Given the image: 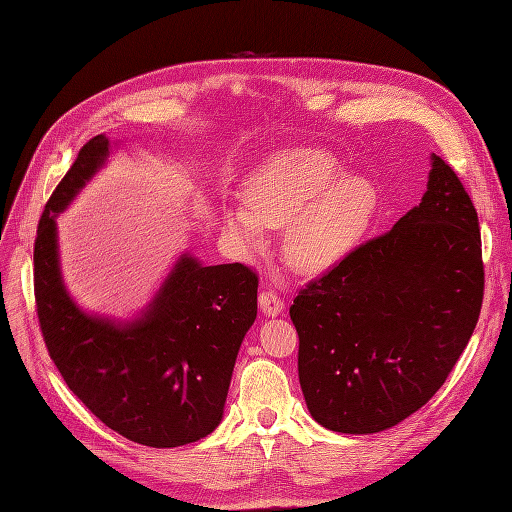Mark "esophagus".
<instances>
[{"instance_id":"obj_1","label":"esophagus","mask_w":512,"mask_h":512,"mask_svg":"<svg viewBox=\"0 0 512 512\" xmlns=\"http://www.w3.org/2000/svg\"><path fill=\"white\" fill-rule=\"evenodd\" d=\"M259 305L265 315H278L284 311V301L278 297V292L272 288H263L259 292Z\"/></svg>"}]
</instances>
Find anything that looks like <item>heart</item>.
<instances>
[{"mask_svg":"<svg viewBox=\"0 0 512 512\" xmlns=\"http://www.w3.org/2000/svg\"><path fill=\"white\" fill-rule=\"evenodd\" d=\"M375 209L367 180L340 176L334 155L317 147L286 149L265 161L247 184V205L224 213L226 230L259 247L265 228H284L286 261L319 272L351 251Z\"/></svg>","mask_w":512,"mask_h":512,"instance_id":"obj_1","label":"heart"}]
</instances>
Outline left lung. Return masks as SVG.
Here are the masks:
<instances>
[{"label":"left lung","mask_w":512,"mask_h":512,"mask_svg":"<svg viewBox=\"0 0 512 512\" xmlns=\"http://www.w3.org/2000/svg\"><path fill=\"white\" fill-rule=\"evenodd\" d=\"M483 282L473 201L432 155L421 203L290 305L313 419L340 434H375L421 409L465 351Z\"/></svg>","instance_id":"1"}]
</instances>
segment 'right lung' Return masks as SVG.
Segmentation results:
<instances>
[{
    "instance_id": "right-lung-1",
    "label": "right lung",
    "mask_w": 512,
    "mask_h": 512,
    "mask_svg": "<svg viewBox=\"0 0 512 512\" xmlns=\"http://www.w3.org/2000/svg\"><path fill=\"white\" fill-rule=\"evenodd\" d=\"M107 151L103 134L85 143L41 213L33 253L41 334L64 382L99 421L143 446H184L222 421L240 342L257 317L259 276L245 263L203 267L184 255L132 324L80 311L60 278L56 215Z\"/></svg>"
}]
</instances>
